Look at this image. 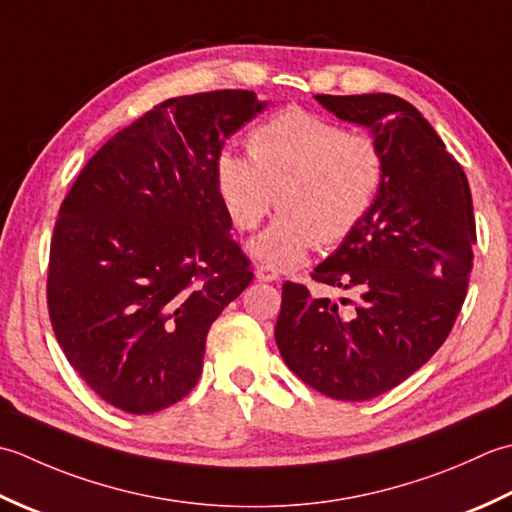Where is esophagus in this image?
Listing matches in <instances>:
<instances>
[{"instance_id": "34e87169", "label": "esophagus", "mask_w": 512, "mask_h": 512, "mask_svg": "<svg viewBox=\"0 0 512 512\" xmlns=\"http://www.w3.org/2000/svg\"><path fill=\"white\" fill-rule=\"evenodd\" d=\"M256 278L263 280V283H276V280H278V271H276L274 267H269V265H260V267L256 269Z\"/></svg>"}]
</instances>
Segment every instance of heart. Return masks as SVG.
I'll list each match as a JSON object with an SVG mask.
<instances>
[{
    "label": "heart",
    "instance_id": "heart-1",
    "mask_svg": "<svg viewBox=\"0 0 512 512\" xmlns=\"http://www.w3.org/2000/svg\"><path fill=\"white\" fill-rule=\"evenodd\" d=\"M249 156L225 150L216 185L238 229H256L283 210L249 254L278 269L300 265L311 247L331 249L356 232L384 179V156L367 134L305 110H285L247 139Z\"/></svg>",
    "mask_w": 512,
    "mask_h": 512
}]
</instances>
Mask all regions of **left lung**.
<instances>
[{"label":"left lung","instance_id":"left-lung-1","mask_svg":"<svg viewBox=\"0 0 512 512\" xmlns=\"http://www.w3.org/2000/svg\"><path fill=\"white\" fill-rule=\"evenodd\" d=\"M314 99L369 130L384 179L356 232L311 274L358 302L285 283L274 336L311 389L362 402L398 387L451 333L473 269V198L462 165L409 101L384 92Z\"/></svg>","mask_w":512,"mask_h":512}]
</instances>
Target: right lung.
<instances>
[{"label":"right lung","mask_w":512,"mask_h":512,"mask_svg":"<svg viewBox=\"0 0 512 512\" xmlns=\"http://www.w3.org/2000/svg\"><path fill=\"white\" fill-rule=\"evenodd\" d=\"M267 103L249 90L163 101L114 134L61 203L52 331L88 387L125 413L163 411L196 387L207 331L252 283L216 159Z\"/></svg>","instance_id":"obj_1"}]
</instances>
